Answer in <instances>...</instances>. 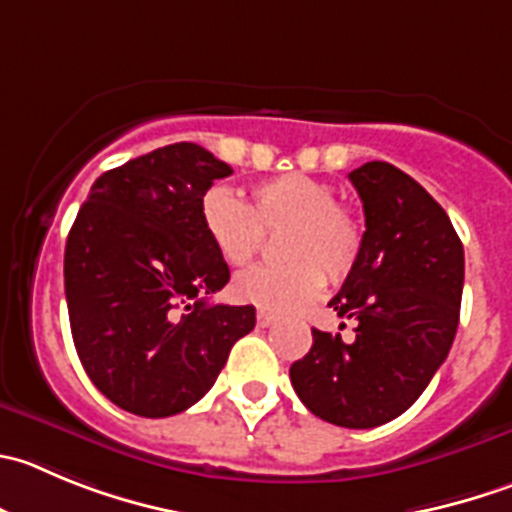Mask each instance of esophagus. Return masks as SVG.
Listing matches in <instances>:
<instances>
[{
    "mask_svg": "<svg viewBox=\"0 0 512 512\" xmlns=\"http://www.w3.org/2000/svg\"><path fill=\"white\" fill-rule=\"evenodd\" d=\"M256 321H259V326H271L276 321V314H271V311H266V309H259V314H256Z\"/></svg>",
    "mask_w": 512,
    "mask_h": 512,
    "instance_id": "1",
    "label": "esophagus"
}]
</instances>
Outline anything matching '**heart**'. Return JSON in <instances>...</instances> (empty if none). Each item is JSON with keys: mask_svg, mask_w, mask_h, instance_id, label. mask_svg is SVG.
<instances>
[{"mask_svg": "<svg viewBox=\"0 0 512 512\" xmlns=\"http://www.w3.org/2000/svg\"><path fill=\"white\" fill-rule=\"evenodd\" d=\"M334 186L304 173H286L251 188L243 203L223 188L201 201V223L216 253L233 269L259 256L264 233L279 236L284 264L261 266L233 281V294L271 311L309 304L329 281H342L357 264L364 228L357 213L334 201Z\"/></svg>", "mask_w": 512, "mask_h": 512, "instance_id": "b5f03b06", "label": "heart"}]
</instances>
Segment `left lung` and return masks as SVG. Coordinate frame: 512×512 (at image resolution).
Here are the masks:
<instances>
[{"label": "left lung", "mask_w": 512, "mask_h": 512, "mask_svg": "<svg viewBox=\"0 0 512 512\" xmlns=\"http://www.w3.org/2000/svg\"><path fill=\"white\" fill-rule=\"evenodd\" d=\"M349 180L367 231L329 306L357 319L354 339L311 329L314 344L289 377L316 417L369 430L410 410L447 359L460 321L465 253L447 213L415 178L372 160Z\"/></svg>", "instance_id": "obj_1"}]
</instances>
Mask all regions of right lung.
Listing matches in <instances>:
<instances>
[{
	"label": "right lung",
	"mask_w": 512,
	"mask_h": 512,
	"mask_svg": "<svg viewBox=\"0 0 512 512\" xmlns=\"http://www.w3.org/2000/svg\"><path fill=\"white\" fill-rule=\"evenodd\" d=\"M231 173L201 145H165L102 173L72 223V339L87 377L120 410H188L256 326L253 306L208 304L231 274L203 231L201 201Z\"/></svg>",
	"instance_id": "right-lung-1"
}]
</instances>
